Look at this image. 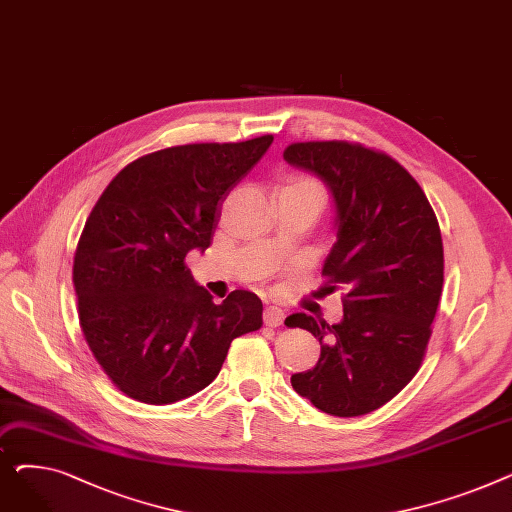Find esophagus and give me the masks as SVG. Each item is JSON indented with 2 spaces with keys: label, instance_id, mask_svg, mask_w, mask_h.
<instances>
[{
  "label": "esophagus",
  "instance_id": "34e87169",
  "mask_svg": "<svg viewBox=\"0 0 512 512\" xmlns=\"http://www.w3.org/2000/svg\"><path fill=\"white\" fill-rule=\"evenodd\" d=\"M263 321H265V326L280 328L282 321H284V311H282L280 307H276V305L267 307V309L263 311Z\"/></svg>",
  "mask_w": 512,
  "mask_h": 512
}]
</instances>
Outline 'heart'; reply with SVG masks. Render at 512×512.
<instances>
[{
    "mask_svg": "<svg viewBox=\"0 0 512 512\" xmlns=\"http://www.w3.org/2000/svg\"><path fill=\"white\" fill-rule=\"evenodd\" d=\"M282 193L307 197V199L315 201L319 207L324 205V201H326V188H324V184H321L313 176H307V174H294V176H290L282 184V188H280V195Z\"/></svg>",
    "mask_w": 512,
    "mask_h": 512,
    "instance_id": "heart-1",
    "label": "heart"
}]
</instances>
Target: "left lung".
Returning <instances> with one entry per match:
<instances>
[{"label": "left lung", "instance_id": "1", "mask_svg": "<svg viewBox=\"0 0 512 512\" xmlns=\"http://www.w3.org/2000/svg\"><path fill=\"white\" fill-rule=\"evenodd\" d=\"M290 166L315 174L336 205V242L321 276L342 290V319L317 309L284 324L311 332L321 355L292 388L334 417L384 407L421 367L444 284L436 213L417 180L390 155L346 141L292 143Z\"/></svg>", "mask_w": 512, "mask_h": 512}]
</instances>
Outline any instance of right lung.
Here are the masks:
<instances>
[{"label": "right lung", "mask_w": 512, "mask_h": 512, "mask_svg": "<svg viewBox=\"0 0 512 512\" xmlns=\"http://www.w3.org/2000/svg\"><path fill=\"white\" fill-rule=\"evenodd\" d=\"M272 141L265 134L143 155L95 203L72 282L91 353L126 396L172 405L197 394L218 378L230 342L261 328L257 294L234 290L213 303L184 257L211 245L224 199Z\"/></svg>", "instance_id": "add662e5"}]
</instances>
